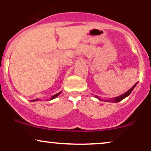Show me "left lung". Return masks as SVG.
I'll list each match as a JSON object with an SVG mask.
<instances>
[{
    "mask_svg": "<svg viewBox=\"0 0 151 151\" xmlns=\"http://www.w3.org/2000/svg\"><path fill=\"white\" fill-rule=\"evenodd\" d=\"M137 83H136V84L134 85V86H133L132 88H131V89H129V90H128V91H127V92H126L125 93L122 94V95H119V96H118V97H114V98H112V99H109V100H105V102H119V101H121V100H124V99L126 98V97H128L129 95H130L131 93H132V90L134 89V88H135L136 85H137ZM95 97H96V98L98 99L99 100H100V101H103V100H102V99H100V97H99L98 96H97V95H95Z\"/></svg>",
    "mask_w": 151,
    "mask_h": 151,
    "instance_id": "obj_1",
    "label": "left lung"
}]
</instances>
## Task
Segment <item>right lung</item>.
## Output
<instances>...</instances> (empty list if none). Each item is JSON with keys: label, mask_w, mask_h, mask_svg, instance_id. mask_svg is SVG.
Wrapping results in <instances>:
<instances>
[{"label": "right lung", "mask_w": 151, "mask_h": 151, "mask_svg": "<svg viewBox=\"0 0 151 151\" xmlns=\"http://www.w3.org/2000/svg\"><path fill=\"white\" fill-rule=\"evenodd\" d=\"M61 93H62V91H61V92H59V93H56V95H53V96H52V97H51L50 99H49V100H53V99H55V98H56V97H57L58 96V95H60V94H61ZM39 100H40V99H36V100H34V101H39ZM48 101H49V100H48Z\"/></svg>", "instance_id": "1"}]
</instances>
